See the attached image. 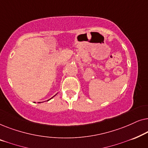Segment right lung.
I'll list each match as a JSON object with an SVG mask.
<instances>
[{"label":"right lung","mask_w":148,"mask_h":148,"mask_svg":"<svg viewBox=\"0 0 148 148\" xmlns=\"http://www.w3.org/2000/svg\"><path fill=\"white\" fill-rule=\"evenodd\" d=\"M56 95H55V96H56ZM54 96H53V97H54ZM53 97H52V98H53ZM50 100H51V98H50ZM50 100H48V101H49ZM39 103H40V102H39Z\"/></svg>","instance_id":"1"}]
</instances>
